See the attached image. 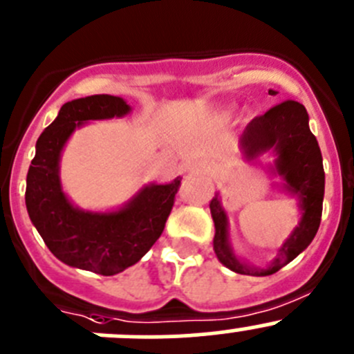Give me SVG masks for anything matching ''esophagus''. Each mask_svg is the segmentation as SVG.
<instances>
[{
	"label": "esophagus",
	"instance_id": "1",
	"mask_svg": "<svg viewBox=\"0 0 354 354\" xmlns=\"http://www.w3.org/2000/svg\"><path fill=\"white\" fill-rule=\"evenodd\" d=\"M192 171H207V166H202V164H192Z\"/></svg>",
	"mask_w": 354,
	"mask_h": 354
}]
</instances>
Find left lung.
I'll list each match as a JSON object with an SVG mask.
<instances>
[{
    "mask_svg": "<svg viewBox=\"0 0 354 354\" xmlns=\"http://www.w3.org/2000/svg\"><path fill=\"white\" fill-rule=\"evenodd\" d=\"M273 93V91H270ZM247 159H254L257 153L273 149L277 152V173L286 180V188L299 197L301 218L299 226L292 232L279 249L275 261L266 270H252L240 263L232 252L226 240V214L218 197L209 204L214 221V252L226 268L240 275L264 277L277 273L287 263L299 256L315 239L320 226L322 207H324L325 173L322 152L317 138L308 126V112L299 102L286 100L277 104L263 115H257L247 124L240 138Z\"/></svg>",
    "mask_w": 354,
    "mask_h": 354,
    "instance_id": "left-lung-1",
    "label": "left lung"
}]
</instances>
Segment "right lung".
Listing matches in <instances>:
<instances>
[{
    "label": "right lung",
    "mask_w": 354,
    "mask_h": 354,
    "mask_svg": "<svg viewBox=\"0 0 354 354\" xmlns=\"http://www.w3.org/2000/svg\"><path fill=\"white\" fill-rule=\"evenodd\" d=\"M129 105L112 95H93L62 105L57 119L41 133L27 173L26 205L48 249L68 266L111 277L138 263L164 232L180 180L145 187L124 209L84 212L60 188L58 159L77 126L91 119L128 114Z\"/></svg>",
    "instance_id": "1"
}]
</instances>
